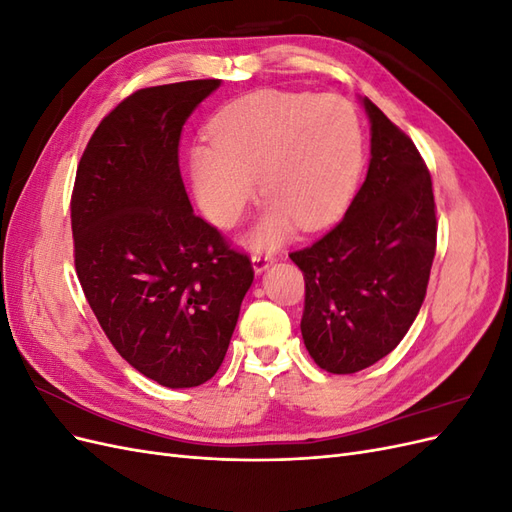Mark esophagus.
I'll list each match as a JSON object with an SVG mask.
<instances>
[{
  "label": "esophagus",
  "mask_w": 512,
  "mask_h": 512,
  "mask_svg": "<svg viewBox=\"0 0 512 512\" xmlns=\"http://www.w3.org/2000/svg\"><path fill=\"white\" fill-rule=\"evenodd\" d=\"M273 260H275V256H273V254H269V252H256V254L252 256V267H254V273L267 271V269L273 265Z\"/></svg>",
  "instance_id": "esophagus-1"
}]
</instances>
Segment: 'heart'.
<instances>
[{
	"instance_id": "1",
	"label": "heart",
	"mask_w": 512,
	"mask_h": 512,
	"mask_svg": "<svg viewBox=\"0 0 512 512\" xmlns=\"http://www.w3.org/2000/svg\"><path fill=\"white\" fill-rule=\"evenodd\" d=\"M211 147L192 151L196 198L207 218L232 228L256 194L269 200L247 239L254 250L282 243L299 224L318 230L342 215L363 168V130L337 94L258 89L209 123Z\"/></svg>"
}]
</instances>
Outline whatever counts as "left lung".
<instances>
[{"label": "left lung", "mask_w": 512, "mask_h": 512, "mask_svg": "<svg viewBox=\"0 0 512 512\" xmlns=\"http://www.w3.org/2000/svg\"><path fill=\"white\" fill-rule=\"evenodd\" d=\"M363 106L371 160L361 190L342 222L290 254L305 280L303 342L329 374H356L397 348L436 256V203L421 153L374 102Z\"/></svg>", "instance_id": "8db88e82"}]
</instances>
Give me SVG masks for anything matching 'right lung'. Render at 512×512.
<instances>
[{
	"instance_id": "add662e5",
	"label": "right lung",
	"mask_w": 512,
	"mask_h": 512,
	"mask_svg": "<svg viewBox=\"0 0 512 512\" xmlns=\"http://www.w3.org/2000/svg\"><path fill=\"white\" fill-rule=\"evenodd\" d=\"M218 79L138 89L108 113L83 151L72 192L74 265L115 350L168 389L215 376L241 301L250 256L194 215L179 138Z\"/></svg>"
}]
</instances>
